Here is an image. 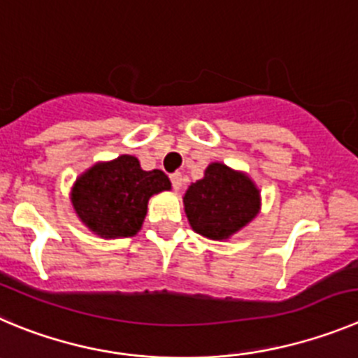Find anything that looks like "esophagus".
I'll use <instances>...</instances> for the list:
<instances>
[{
	"instance_id": "obj_1",
	"label": "esophagus",
	"mask_w": 358,
	"mask_h": 358,
	"mask_svg": "<svg viewBox=\"0 0 358 358\" xmlns=\"http://www.w3.org/2000/svg\"><path fill=\"white\" fill-rule=\"evenodd\" d=\"M169 178H171L173 189H175V190H180V189H182V183H183V180H182V173H173V175L169 176Z\"/></svg>"
}]
</instances>
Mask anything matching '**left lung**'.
<instances>
[{"instance_id":"1","label":"left lung","mask_w":358,"mask_h":358,"mask_svg":"<svg viewBox=\"0 0 358 358\" xmlns=\"http://www.w3.org/2000/svg\"><path fill=\"white\" fill-rule=\"evenodd\" d=\"M190 228L215 242H226L262 212V192L247 173L212 162L183 194Z\"/></svg>"}]
</instances>
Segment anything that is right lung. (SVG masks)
<instances>
[{
    "instance_id": "1",
    "label": "right lung",
    "mask_w": 358,
    "mask_h": 358,
    "mask_svg": "<svg viewBox=\"0 0 358 358\" xmlns=\"http://www.w3.org/2000/svg\"><path fill=\"white\" fill-rule=\"evenodd\" d=\"M164 190H171L166 173L145 171L134 155H120L83 171L70 189V203L100 238H127L141 229L150 198Z\"/></svg>"
}]
</instances>
